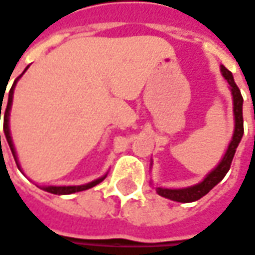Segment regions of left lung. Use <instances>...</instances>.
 Segmentation results:
<instances>
[{
    "mask_svg": "<svg viewBox=\"0 0 255 255\" xmlns=\"http://www.w3.org/2000/svg\"><path fill=\"white\" fill-rule=\"evenodd\" d=\"M221 69V74L224 79L230 84V90H231V96H233V112H234V133L233 137L228 143V147L224 153L223 159L220 160V163L212 169V171L201 181L195 185L186 186V188H165V186H155L158 195L163 198H168L171 201H176V202H194L198 201L199 198L207 195L211 189L217 184H220L223 181V178L227 175V172L230 171L233 158L236 155L237 146L241 142V137L244 134V121H243V96L240 89L237 87L233 73L225 69L223 64L220 66ZM152 165V163H150ZM152 185V182H150Z\"/></svg>",
    "mask_w": 255,
    "mask_h": 255,
    "instance_id": "8db88e82",
    "label": "left lung"
}]
</instances>
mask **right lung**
<instances>
[{
	"label": "right lung",
	"instance_id": "1",
	"mask_svg": "<svg viewBox=\"0 0 255 255\" xmlns=\"http://www.w3.org/2000/svg\"><path fill=\"white\" fill-rule=\"evenodd\" d=\"M27 69H28V67H25V70L19 74L18 77L15 79V82H14L12 86H11L9 93H8L6 108L4 109V110L1 109V106H2V102L0 103V119H1V112H4V134H5L6 142H8V145H9V149H11V152H12V156H14V159H15V163H17V166H18L19 171H21V165H19L18 156H17V150H15L14 142H12V137H11V130H9V112H11V106H12L14 89H15V86H17V82H18L19 79L22 77V74L27 71ZM1 99H2V97H1ZM0 145H1V134H0ZM106 176H108V173H105L103 176L97 178V179L92 181V182H89V184H83V185H67V186H66V185H37V186H38V188H41V189L45 191V192H50V194H56V195H70V194H74V192H80V191H86V189L93 188V186H96L97 184H100Z\"/></svg>",
	"mask_w": 255,
	"mask_h": 255
}]
</instances>
